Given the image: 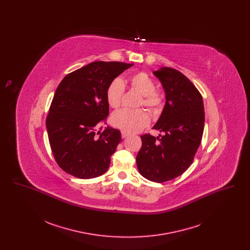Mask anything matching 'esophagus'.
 <instances>
[{"instance_id":"obj_1","label":"esophagus","mask_w":250,"mask_h":250,"mask_svg":"<svg viewBox=\"0 0 250 250\" xmlns=\"http://www.w3.org/2000/svg\"><path fill=\"white\" fill-rule=\"evenodd\" d=\"M121 135H122V138L125 139V138H126L129 134H128L127 132H125V131L122 130L121 131Z\"/></svg>"}]
</instances>
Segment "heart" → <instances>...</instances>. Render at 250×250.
Segmentation results:
<instances>
[{"label": "heart", "mask_w": 250, "mask_h": 250, "mask_svg": "<svg viewBox=\"0 0 250 250\" xmlns=\"http://www.w3.org/2000/svg\"><path fill=\"white\" fill-rule=\"evenodd\" d=\"M131 88L142 96L141 105L148 107L152 111H158L163 106V95L155 90L154 80L145 72L134 74L129 79ZM125 92L123 81L116 78L107 88V103L113 108H117L122 104ZM150 123V118L144 109L124 108L114 112L111 116V124L127 133H136L142 130Z\"/></svg>", "instance_id": "b5f03b06"}]
</instances>
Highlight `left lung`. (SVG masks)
Listing matches in <instances>:
<instances>
[{"instance_id":"1","label":"left lung","mask_w":250,"mask_h":250,"mask_svg":"<svg viewBox=\"0 0 250 250\" xmlns=\"http://www.w3.org/2000/svg\"><path fill=\"white\" fill-rule=\"evenodd\" d=\"M162 84L166 103L154 128L163 135L141 136L143 145L136 161L140 173L163 183L183 174L192 164L204 128L202 96L181 72L162 67L154 72Z\"/></svg>"}]
</instances>
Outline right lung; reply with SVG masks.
Instances as JSON below:
<instances>
[{"instance_id":"1","label":"right lung","mask_w":250,"mask_h":250,"mask_svg":"<svg viewBox=\"0 0 250 250\" xmlns=\"http://www.w3.org/2000/svg\"><path fill=\"white\" fill-rule=\"evenodd\" d=\"M133 63L91 62L67 74L53 96L46 125L60 167L77 178L104 174L122 137L118 129L97 130L108 115L107 88Z\"/></svg>"}]
</instances>
